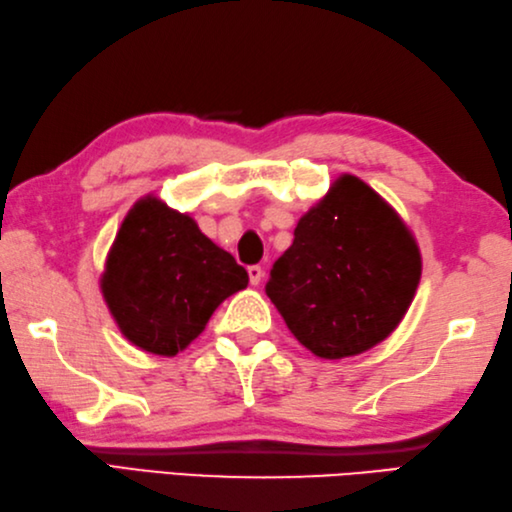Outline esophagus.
I'll return each mask as SVG.
<instances>
[{
	"label": "esophagus",
	"mask_w": 512,
	"mask_h": 512,
	"mask_svg": "<svg viewBox=\"0 0 512 512\" xmlns=\"http://www.w3.org/2000/svg\"><path fill=\"white\" fill-rule=\"evenodd\" d=\"M247 274H249V283H252L254 287L260 283V280H263V267L260 265H252V267H247Z\"/></svg>",
	"instance_id": "34e87169"
}]
</instances>
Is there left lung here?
<instances>
[{"label": "left lung", "mask_w": 512, "mask_h": 512, "mask_svg": "<svg viewBox=\"0 0 512 512\" xmlns=\"http://www.w3.org/2000/svg\"><path fill=\"white\" fill-rule=\"evenodd\" d=\"M420 276V247L402 216L358 176L340 174L300 216L265 289L302 347L342 360L398 329Z\"/></svg>", "instance_id": "obj_1"}]
</instances>
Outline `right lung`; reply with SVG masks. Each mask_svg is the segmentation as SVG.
<instances>
[{
	"label": "right lung",
	"instance_id": "add662e5",
	"mask_svg": "<svg viewBox=\"0 0 512 512\" xmlns=\"http://www.w3.org/2000/svg\"><path fill=\"white\" fill-rule=\"evenodd\" d=\"M245 267L190 214L148 194L125 214L99 287L123 338L172 358L201 336L216 307L245 289Z\"/></svg>",
	"mask_w": 512,
	"mask_h": 512
}]
</instances>
